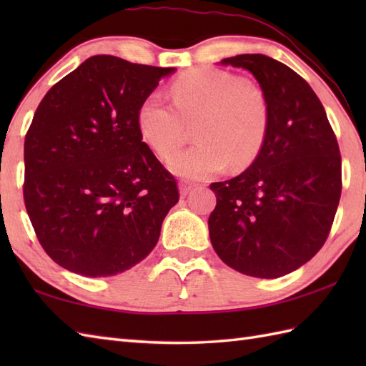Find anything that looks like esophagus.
<instances>
[{"label":"esophagus","instance_id":"1","mask_svg":"<svg viewBox=\"0 0 366 366\" xmlns=\"http://www.w3.org/2000/svg\"><path fill=\"white\" fill-rule=\"evenodd\" d=\"M195 182H189V181H182L179 184V192H181V197H187L189 193L192 192V189L195 187Z\"/></svg>","mask_w":366,"mask_h":366}]
</instances>
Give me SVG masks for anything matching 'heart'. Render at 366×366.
Instances as JSON below:
<instances>
[{"label": "heart", "mask_w": 366, "mask_h": 366, "mask_svg": "<svg viewBox=\"0 0 366 366\" xmlns=\"http://www.w3.org/2000/svg\"><path fill=\"white\" fill-rule=\"evenodd\" d=\"M168 104L159 94L143 99L137 112L139 137L162 159H169L195 126L198 142L169 162L176 174L201 179L248 167L258 157L269 130L264 91L215 67H197L171 84Z\"/></svg>", "instance_id": "b5f03b06"}]
</instances>
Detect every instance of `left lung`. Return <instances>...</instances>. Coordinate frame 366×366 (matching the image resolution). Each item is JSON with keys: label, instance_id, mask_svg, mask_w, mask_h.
Masks as SVG:
<instances>
[{"label": "left lung", "instance_id": "obj_1", "mask_svg": "<svg viewBox=\"0 0 366 366\" xmlns=\"http://www.w3.org/2000/svg\"><path fill=\"white\" fill-rule=\"evenodd\" d=\"M223 66L258 80L269 104L262 149L244 173L211 184L215 253L256 278H278L308 262L327 239L341 197V155L321 100L291 67L266 54H237Z\"/></svg>", "mask_w": 366, "mask_h": 366}]
</instances>
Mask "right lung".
I'll return each mask as SVG.
<instances>
[{
    "mask_svg": "<svg viewBox=\"0 0 366 366\" xmlns=\"http://www.w3.org/2000/svg\"><path fill=\"white\" fill-rule=\"evenodd\" d=\"M174 67L96 54L53 84L25 137L23 199L45 253L83 277L129 270L152 252L179 201L137 112Z\"/></svg>",
    "mask_w": 366,
    "mask_h": 366,
    "instance_id": "obj_1",
    "label": "right lung"
}]
</instances>
